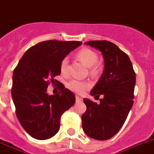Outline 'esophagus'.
<instances>
[{
	"instance_id": "esophagus-1",
	"label": "esophagus",
	"mask_w": 154,
	"mask_h": 154,
	"mask_svg": "<svg viewBox=\"0 0 154 154\" xmlns=\"http://www.w3.org/2000/svg\"><path fill=\"white\" fill-rule=\"evenodd\" d=\"M75 100H76V102H81L82 101V99L79 97V96H76L75 97Z\"/></svg>"
}]
</instances>
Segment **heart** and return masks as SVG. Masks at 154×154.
I'll use <instances>...</instances> for the list:
<instances>
[{"instance_id": "1", "label": "heart", "mask_w": 154, "mask_h": 154, "mask_svg": "<svg viewBox=\"0 0 154 154\" xmlns=\"http://www.w3.org/2000/svg\"><path fill=\"white\" fill-rule=\"evenodd\" d=\"M77 57L79 59L82 61V63H84L85 65L88 68L92 67V72H97V67L95 64L97 62V56L94 51L89 49H82L78 52ZM68 58H63L60 63V72L62 74H65L68 70ZM67 86L73 92L81 94L86 90V88L88 86V84L86 82H81L79 80L72 79L67 83Z\"/></svg>"}]
</instances>
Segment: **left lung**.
<instances>
[{
	"instance_id": "obj_1",
	"label": "left lung",
	"mask_w": 154,
	"mask_h": 154,
	"mask_svg": "<svg viewBox=\"0 0 154 154\" xmlns=\"http://www.w3.org/2000/svg\"><path fill=\"white\" fill-rule=\"evenodd\" d=\"M85 45L101 52L104 71L91 91V96L102 95L100 103L83 99L86 111L82 116L85 134L96 140H107L124 125L134 103L135 73L130 58L108 41H90Z\"/></svg>"
}]
</instances>
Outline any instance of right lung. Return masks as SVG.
<instances>
[{
    "instance_id": "add662e5",
    "label": "right lung",
    "mask_w": 154,
    "mask_h": 154,
    "mask_svg": "<svg viewBox=\"0 0 154 154\" xmlns=\"http://www.w3.org/2000/svg\"><path fill=\"white\" fill-rule=\"evenodd\" d=\"M82 45L77 41L50 40L40 42L24 53L12 75L11 97L20 124L38 140L52 138L60 129L62 114L73 106L75 96L64 86L49 95V81L60 75V63ZM57 81V80H56Z\"/></svg>"
}]
</instances>
